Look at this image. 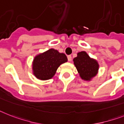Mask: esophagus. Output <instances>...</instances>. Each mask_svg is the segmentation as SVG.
<instances>
[{
	"label": "esophagus",
	"instance_id": "1",
	"mask_svg": "<svg viewBox=\"0 0 124 124\" xmlns=\"http://www.w3.org/2000/svg\"><path fill=\"white\" fill-rule=\"evenodd\" d=\"M71 59H72L71 55H68V56H67V59H68V60H69V61H71Z\"/></svg>",
	"mask_w": 124,
	"mask_h": 124
}]
</instances>
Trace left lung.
Instances as JSON below:
<instances>
[{"mask_svg": "<svg viewBox=\"0 0 124 124\" xmlns=\"http://www.w3.org/2000/svg\"><path fill=\"white\" fill-rule=\"evenodd\" d=\"M73 61L80 77L84 80H90L97 74L98 63L94 59H90L85 52L78 53V56L73 59Z\"/></svg>", "mask_w": 124, "mask_h": 124, "instance_id": "obj_1", "label": "left lung"}]
</instances>
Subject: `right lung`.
Returning a JSON list of instances; mask_svg holds the SVG:
<instances>
[{"label":"right lung","instance_id":"1","mask_svg":"<svg viewBox=\"0 0 124 124\" xmlns=\"http://www.w3.org/2000/svg\"><path fill=\"white\" fill-rule=\"evenodd\" d=\"M67 61L64 53L54 49L37 55L33 62V72L36 78L41 80L52 78L60 64Z\"/></svg>","mask_w":124,"mask_h":124}]
</instances>
